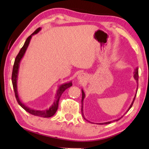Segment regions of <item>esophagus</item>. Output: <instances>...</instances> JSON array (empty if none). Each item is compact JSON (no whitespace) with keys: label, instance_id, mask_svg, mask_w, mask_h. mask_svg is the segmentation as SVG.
Instances as JSON below:
<instances>
[{"label":"esophagus","instance_id":"34e87169","mask_svg":"<svg viewBox=\"0 0 149 149\" xmlns=\"http://www.w3.org/2000/svg\"><path fill=\"white\" fill-rule=\"evenodd\" d=\"M85 75L84 74H79V75H78V77H77V78H78V79L79 80H80V81H83V80H84L85 79Z\"/></svg>","mask_w":149,"mask_h":149}]
</instances>
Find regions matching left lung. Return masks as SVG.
Listing matches in <instances>:
<instances>
[{"mask_svg": "<svg viewBox=\"0 0 149 149\" xmlns=\"http://www.w3.org/2000/svg\"><path fill=\"white\" fill-rule=\"evenodd\" d=\"M138 77H139L138 68H136L135 69V71H134V78H135V79L136 80V81H137V88H138ZM81 91H82V100H81L82 107H81V114H82V116H83V117H84V119H85V120H86V119H85V117H84V107H83V105H84V98L85 97V93H84V90L81 89ZM137 91H136V94H137ZM136 94H135V95L134 98H133V101H132V104H131L130 107H129V108H128L127 110V112H127L128 111L130 110V108H132V105H133V102H134L135 99ZM126 112H125V113H126ZM123 116H124V115H123ZM123 116H122V117L120 118H118V119H117V120H114V121H113V122H115V121H118L119 120H120V118H122ZM87 121H88V120H87ZM88 122H89V121H88ZM111 122H112V121H110V122H104V123H100L99 124H100V125H103V124H108V123H111Z\"/></svg>", "mask_w": 149, "mask_h": 149, "instance_id": "1", "label": "left lung"}]
</instances>
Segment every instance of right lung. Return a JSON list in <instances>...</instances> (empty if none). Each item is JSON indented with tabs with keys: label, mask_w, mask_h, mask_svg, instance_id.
Masks as SVG:
<instances>
[{
	"label": "right lung",
	"mask_w": 149,
	"mask_h": 149,
	"mask_svg": "<svg viewBox=\"0 0 149 149\" xmlns=\"http://www.w3.org/2000/svg\"><path fill=\"white\" fill-rule=\"evenodd\" d=\"M41 27H39L38 29H37L33 33L27 37L26 42L24 45V46L22 47L21 50H19V53L17 54V56L16 57V59H15L14 66H13V70H12V85H13L14 93H15V96H16V99L17 100L18 104L21 106V107L24 108V109L27 111V112H29V114L32 115L36 116H40L42 118H50L54 116L55 113L58 110V102L60 98L61 97V95L63 93H64V91L71 87L72 85V82L69 81L68 83H65L64 84L60 85L58 87V89L56 91V95H55V99L50 107L49 109L43 110H35L33 108H31L27 107L26 104L22 102V100H20L18 92H17V76H18V72H19V64L20 62L22 59V58L24 57L25 53H26V50L27 47L29 46V44L31 41V39L33 35L37 34V33H39L41 31Z\"/></svg>",
	"instance_id": "obj_1"
}]
</instances>
